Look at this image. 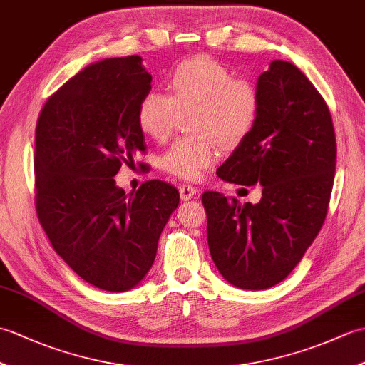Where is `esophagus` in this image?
I'll return each mask as SVG.
<instances>
[{
  "mask_svg": "<svg viewBox=\"0 0 365 365\" xmlns=\"http://www.w3.org/2000/svg\"><path fill=\"white\" fill-rule=\"evenodd\" d=\"M178 192H180V197L183 200H190L196 196L197 190L195 187H191L190 183H183V185H180V188H178Z\"/></svg>",
  "mask_w": 365,
  "mask_h": 365,
  "instance_id": "esophagus-1",
  "label": "esophagus"
}]
</instances>
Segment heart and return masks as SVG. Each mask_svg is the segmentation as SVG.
<instances>
[{"label":"heart","instance_id":"obj_1","mask_svg":"<svg viewBox=\"0 0 365 365\" xmlns=\"http://www.w3.org/2000/svg\"><path fill=\"white\" fill-rule=\"evenodd\" d=\"M169 96L147 92L139 100L138 127L153 141H166L178 114L191 115L197 136L178 138L163 152L166 173L195 180L218 160V143L237 145L254 130L260 114V92L247 78H234L230 68L210 56L180 61L166 76Z\"/></svg>","mask_w":365,"mask_h":365}]
</instances>
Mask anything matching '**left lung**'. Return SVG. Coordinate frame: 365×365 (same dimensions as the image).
<instances>
[{
	"instance_id": "obj_1",
	"label": "left lung",
	"mask_w": 365,
	"mask_h": 365,
	"mask_svg": "<svg viewBox=\"0 0 365 365\" xmlns=\"http://www.w3.org/2000/svg\"><path fill=\"white\" fill-rule=\"evenodd\" d=\"M254 130L216 170L224 182L260 183L257 204L205 191L207 240L222 277L245 290L289 276L327 218L336 170L328 105L297 66L276 59L257 80Z\"/></svg>"
}]
</instances>
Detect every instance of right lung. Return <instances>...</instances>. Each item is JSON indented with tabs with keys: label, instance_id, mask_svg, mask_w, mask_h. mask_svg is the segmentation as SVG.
Segmentation results:
<instances>
[{
	"label": "right lung",
	"instance_id": "1",
	"mask_svg": "<svg viewBox=\"0 0 365 365\" xmlns=\"http://www.w3.org/2000/svg\"><path fill=\"white\" fill-rule=\"evenodd\" d=\"M150 83L136 54L98 61L46 100L36 127L38 221L61 259L106 292H127L149 273L180 200L166 182L125 195L114 180L145 150L136 111Z\"/></svg>",
	"mask_w": 365,
	"mask_h": 365
}]
</instances>
